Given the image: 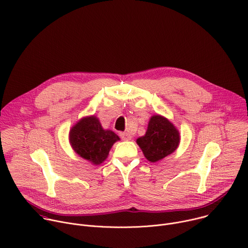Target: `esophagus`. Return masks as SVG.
Listing matches in <instances>:
<instances>
[{
  "instance_id": "obj_1",
  "label": "esophagus",
  "mask_w": 248,
  "mask_h": 248,
  "mask_svg": "<svg viewBox=\"0 0 248 248\" xmlns=\"http://www.w3.org/2000/svg\"><path fill=\"white\" fill-rule=\"evenodd\" d=\"M120 135L123 140H130L131 139V135L128 132H121Z\"/></svg>"
}]
</instances>
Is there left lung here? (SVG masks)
Here are the masks:
<instances>
[{"mask_svg":"<svg viewBox=\"0 0 248 248\" xmlns=\"http://www.w3.org/2000/svg\"><path fill=\"white\" fill-rule=\"evenodd\" d=\"M180 132L166 118L156 115L151 117L144 136L137 138L136 142L146 159L158 162L175 151L180 144Z\"/></svg>","mask_w":248,"mask_h":248,"instance_id":"8db88e82","label":"left lung"}]
</instances>
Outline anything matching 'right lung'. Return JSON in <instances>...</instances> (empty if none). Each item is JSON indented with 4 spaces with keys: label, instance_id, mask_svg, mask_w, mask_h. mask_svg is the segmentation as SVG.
I'll return each instance as SVG.
<instances>
[{
    "label": "right lung",
    "instance_id": "right-lung-1",
    "mask_svg": "<svg viewBox=\"0 0 248 248\" xmlns=\"http://www.w3.org/2000/svg\"><path fill=\"white\" fill-rule=\"evenodd\" d=\"M120 137L109 129H104L95 116L85 117L69 131V142L75 152L94 165L107 159L109 152Z\"/></svg>",
    "mask_w": 248,
    "mask_h": 248
}]
</instances>
